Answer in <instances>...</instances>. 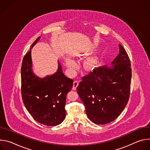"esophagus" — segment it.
Returning <instances> with one entry per match:
<instances>
[{
  "label": "esophagus",
  "mask_w": 150,
  "mask_h": 150,
  "mask_svg": "<svg viewBox=\"0 0 150 150\" xmlns=\"http://www.w3.org/2000/svg\"><path fill=\"white\" fill-rule=\"evenodd\" d=\"M78 84H79V82H78V81H75L74 82V83H73V88H72V89H73L74 90H76V87H78Z\"/></svg>",
  "instance_id": "esophagus-1"
}]
</instances>
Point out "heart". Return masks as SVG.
<instances>
[{"instance_id": "1", "label": "heart", "mask_w": 150, "mask_h": 150, "mask_svg": "<svg viewBox=\"0 0 150 150\" xmlns=\"http://www.w3.org/2000/svg\"><path fill=\"white\" fill-rule=\"evenodd\" d=\"M66 64L67 66L71 69H74L76 65V63L71 59H67L66 60ZM98 64V58L94 56H91L88 57L83 62V67L87 71L93 70L94 68L97 67Z\"/></svg>"}]
</instances>
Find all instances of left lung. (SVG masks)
<instances>
[{"instance_id": "1", "label": "left lung", "mask_w": 150, "mask_h": 150, "mask_svg": "<svg viewBox=\"0 0 150 150\" xmlns=\"http://www.w3.org/2000/svg\"><path fill=\"white\" fill-rule=\"evenodd\" d=\"M112 62L93 69L82 78L77 93L85 105L89 119L98 125L115 120L129 100L132 77L129 57L122 45Z\"/></svg>"}]
</instances>
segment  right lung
I'll list each match as a JSON object with an SVG mask.
<instances>
[{"mask_svg":"<svg viewBox=\"0 0 150 150\" xmlns=\"http://www.w3.org/2000/svg\"><path fill=\"white\" fill-rule=\"evenodd\" d=\"M40 39L38 37L23 58L21 67V94L30 114L37 122L47 126L60 124L66 117V98L73 87V80L58 69L52 75L40 78L32 69L31 49Z\"/></svg>","mask_w":150,"mask_h":150,"instance_id":"obj_1","label":"right lung"}]
</instances>
